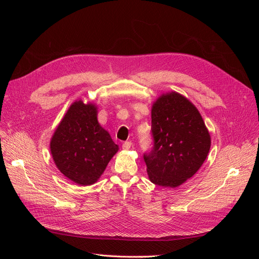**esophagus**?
<instances>
[{
    "instance_id": "1",
    "label": "esophagus",
    "mask_w": 259,
    "mask_h": 259,
    "mask_svg": "<svg viewBox=\"0 0 259 259\" xmlns=\"http://www.w3.org/2000/svg\"><path fill=\"white\" fill-rule=\"evenodd\" d=\"M131 147H132V143L131 142H125L122 145V148L124 149V150H130Z\"/></svg>"
}]
</instances>
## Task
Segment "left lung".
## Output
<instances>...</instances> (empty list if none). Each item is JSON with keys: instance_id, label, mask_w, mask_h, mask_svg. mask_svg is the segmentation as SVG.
Instances as JSON below:
<instances>
[{"instance_id": "left-lung-1", "label": "left lung", "mask_w": 259, "mask_h": 259, "mask_svg": "<svg viewBox=\"0 0 259 259\" xmlns=\"http://www.w3.org/2000/svg\"><path fill=\"white\" fill-rule=\"evenodd\" d=\"M153 149L144 155L150 182L176 188L191 178L207 158L210 135L191 101L177 92L156 99L151 108Z\"/></svg>"}]
</instances>
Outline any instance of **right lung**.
<instances>
[{
	"mask_svg": "<svg viewBox=\"0 0 259 259\" xmlns=\"http://www.w3.org/2000/svg\"><path fill=\"white\" fill-rule=\"evenodd\" d=\"M97 106L75 100L69 107L51 139L55 165L80 186L95 184L119 150L97 120Z\"/></svg>",
	"mask_w": 259,
	"mask_h": 259,
	"instance_id": "right-lung-1",
	"label": "right lung"
}]
</instances>
